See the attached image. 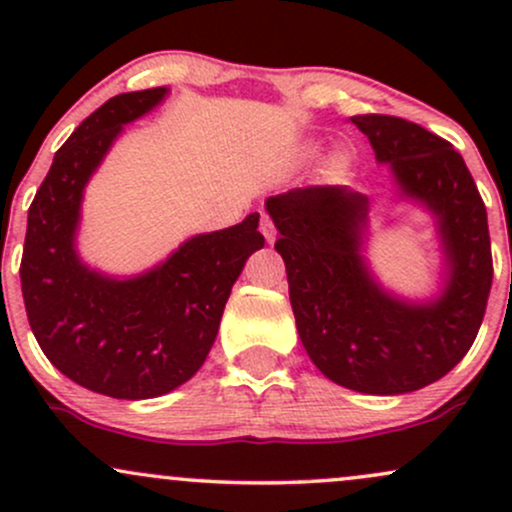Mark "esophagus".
<instances>
[{
	"instance_id": "esophagus-1",
	"label": "esophagus",
	"mask_w": 512,
	"mask_h": 512,
	"mask_svg": "<svg viewBox=\"0 0 512 512\" xmlns=\"http://www.w3.org/2000/svg\"><path fill=\"white\" fill-rule=\"evenodd\" d=\"M260 231H262V236H264V240H267V243H274L276 228H274V221L269 219L267 214H262V219H260Z\"/></svg>"
}]
</instances>
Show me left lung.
<instances>
[{
	"label": "left lung",
	"mask_w": 512,
	"mask_h": 512,
	"mask_svg": "<svg viewBox=\"0 0 512 512\" xmlns=\"http://www.w3.org/2000/svg\"><path fill=\"white\" fill-rule=\"evenodd\" d=\"M375 161L390 166L399 199L436 216L445 284L407 301L370 272L363 243L368 197L339 185L296 187L264 202L281 238L289 298L310 361L363 395H404L436 383L477 339L493 262L486 207L450 142L392 115H356Z\"/></svg>",
	"instance_id": "obj_1"
}]
</instances>
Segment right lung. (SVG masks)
<instances>
[{
  "mask_svg": "<svg viewBox=\"0 0 512 512\" xmlns=\"http://www.w3.org/2000/svg\"><path fill=\"white\" fill-rule=\"evenodd\" d=\"M166 86L120 93L74 129L28 209L21 291L43 354L86 390L161 397L202 368L245 260L264 248L260 214L199 233L149 272L117 279L81 262L84 190L127 122L154 110Z\"/></svg>",
  "mask_w": 512,
  "mask_h": 512,
  "instance_id": "right-lung-1",
  "label": "right lung"
}]
</instances>
